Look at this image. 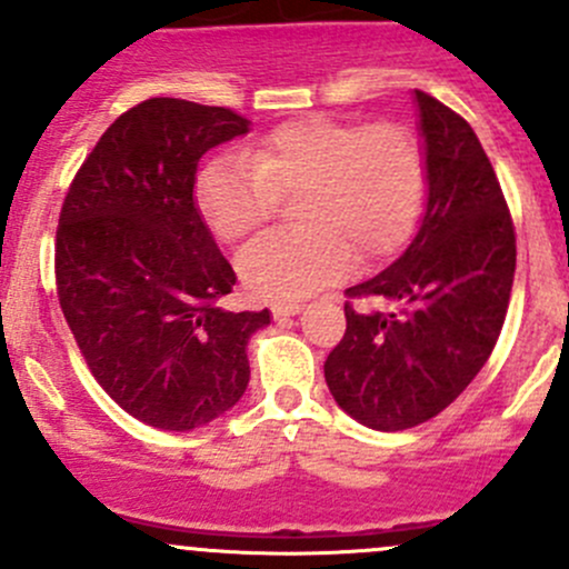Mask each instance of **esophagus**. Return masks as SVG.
Masks as SVG:
<instances>
[{"label": "esophagus", "mask_w": 569, "mask_h": 569, "mask_svg": "<svg viewBox=\"0 0 569 569\" xmlns=\"http://www.w3.org/2000/svg\"><path fill=\"white\" fill-rule=\"evenodd\" d=\"M302 311V302H278L272 306V317L278 321H283L286 317H297Z\"/></svg>", "instance_id": "esophagus-1"}]
</instances>
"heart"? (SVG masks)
I'll list each match as a JSON object with an SVG mask.
<instances>
[{
	"label": "heart",
	"mask_w": 569,
	"mask_h": 569,
	"mask_svg": "<svg viewBox=\"0 0 569 569\" xmlns=\"http://www.w3.org/2000/svg\"><path fill=\"white\" fill-rule=\"evenodd\" d=\"M291 231H269L239 252V278L256 297L295 302L363 263L393 256L427 200V159L396 123L289 120L244 153H222L194 178V206L222 242H239L295 194Z\"/></svg>",
	"instance_id": "1"
}]
</instances>
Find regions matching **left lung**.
I'll use <instances>...</instances> for the list:
<instances>
[{
  "label": "left lung",
  "instance_id": "8db88e82",
  "mask_svg": "<svg viewBox=\"0 0 569 569\" xmlns=\"http://www.w3.org/2000/svg\"><path fill=\"white\" fill-rule=\"evenodd\" d=\"M427 159V203L407 250L343 306L347 332L327 355L325 380L347 416L380 432L443 412L490 358L515 280V228L496 170L468 120L412 93Z\"/></svg>",
  "mask_w": 569,
  "mask_h": 569
}]
</instances>
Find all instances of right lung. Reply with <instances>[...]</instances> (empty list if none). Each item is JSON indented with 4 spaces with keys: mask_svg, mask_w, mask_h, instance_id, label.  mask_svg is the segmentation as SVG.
I'll return each instance as SVG.
<instances>
[{
    "mask_svg": "<svg viewBox=\"0 0 569 569\" xmlns=\"http://www.w3.org/2000/svg\"><path fill=\"white\" fill-rule=\"evenodd\" d=\"M248 131L226 107L148 99L101 134L62 203V317L99 386L148 427H206L250 382L269 311L217 306L237 274L194 206L200 157Z\"/></svg>",
    "mask_w": 569,
    "mask_h": 569,
    "instance_id": "add662e5",
    "label": "right lung"
}]
</instances>
